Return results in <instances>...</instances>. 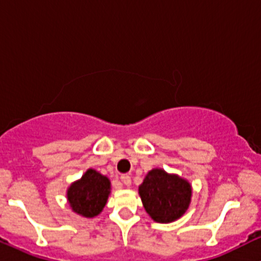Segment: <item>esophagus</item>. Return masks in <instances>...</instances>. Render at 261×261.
I'll use <instances>...</instances> for the list:
<instances>
[{"mask_svg": "<svg viewBox=\"0 0 261 261\" xmlns=\"http://www.w3.org/2000/svg\"><path fill=\"white\" fill-rule=\"evenodd\" d=\"M120 180L124 185H126V187H130L131 185V176L127 175V174H122L120 176Z\"/></svg>", "mask_w": 261, "mask_h": 261, "instance_id": "34e87169", "label": "esophagus"}]
</instances>
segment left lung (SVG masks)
<instances>
[{
  "label": "left lung",
  "mask_w": 261,
  "mask_h": 261,
  "mask_svg": "<svg viewBox=\"0 0 261 261\" xmlns=\"http://www.w3.org/2000/svg\"><path fill=\"white\" fill-rule=\"evenodd\" d=\"M139 193L143 207L152 220L168 223L185 214L190 203L191 187L178 175L153 169L140 185Z\"/></svg>",
  "instance_id": "8db88e82"
}]
</instances>
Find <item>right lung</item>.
I'll return each instance as SVG.
<instances>
[{
    "label": "right lung",
    "mask_w": 261,
    "mask_h": 261,
    "mask_svg": "<svg viewBox=\"0 0 261 261\" xmlns=\"http://www.w3.org/2000/svg\"><path fill=\"white\" fill-rule=\"evenodd\" d=\"M110 194V181L94 169H88L67 191V199L74 212L85 217L100 214Z\"/></svg>",
    "instance_id": "right-lung-1"
}]
</instances>
